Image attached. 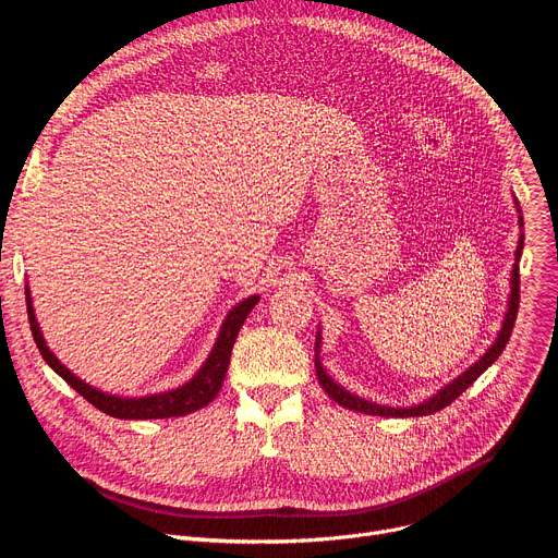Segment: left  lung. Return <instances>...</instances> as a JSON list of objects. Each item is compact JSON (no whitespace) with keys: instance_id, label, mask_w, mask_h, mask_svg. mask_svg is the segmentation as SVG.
<instances>
[{"instance_id":"obj_1","label":"left lung","mask_w":558,"mask_h":558,"mask_svg":"<svg viewBox=\"0 0 558 558\" xmlns=\"http://www.w3.org/2000/svg\"><path fill=\"white\" fill-rule=\"evenodd\" d=\"M518 205V201H515ZM518 213H520V205H518ZM520 226H522V217H520ZM524 234H520V242H518V251H515V264H513V271H511V296H509V310H507V316H505V324H502V330L500 335H497L495 343L486 350V353L471 366L468 371H463L457 379H452V383L448 387H444L441 391H438L436 396H432L429 400L421 402V404H414V407H385V404H377V402H371V400H364L355 393L345 391L343 387H339L335 379L326 373V368L320 366L318 362V348H320V332L316 335V377H318V385L326 389V393L339 402L341 407L345 409H353V412H362V414H371V416H396V418H409V416H427V414H434V412H441L444 407L452 404L468 387H471L475 379L502 355L505 345L509 343V337H511V330H513V324H515V316H518V305H520V253H522V242Z\"/></svg>"}]
</instances>
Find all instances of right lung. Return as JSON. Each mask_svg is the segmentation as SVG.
<instances>
[{"label": "right lung", "instance_id": "1", "mask_svg": "<svg viewBox=\"0 0 558 558\" xmlns=\"http://www.w3.org/2000/svg\"><path fill=\"white\" fill-rule=\"evenodd\" d=\"M259 296H251L246 301H242L238 307H232V312L226 316L221 332L217 337V343L213 348L210 357L205 360V364L201 366V371L190 379L187 385L167 391V393H156V396H146V398H117V396H108L90 385H85L83 379H78L72 371H68L61 362L56 360V355L47 348L40 326L34 314V305H32V296H28V287H26V314H28V326H32V335L34 341L40 350L43 360L61 375L65 383L81 393L87 402L93 407H97L99 412L112 416V418H124V421H146V418H173V416H185L196 412V409H203L208 402H213L223 385V377L230 364V353L234 339H238L244 320L248 316V312L257 305Z\"/></svg>", "mask_w": 558, "mask_h": 558}]
</instances>
